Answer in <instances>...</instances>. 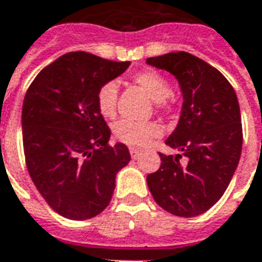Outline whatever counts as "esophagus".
<instances>
[{"label":"esophagus","mask_w":262,"mask_h":262,"mask_svg":"<svg viewBox=\"0 0 262 262\" xmlns=\"http://www.w3.org/2000/svg\"><path fill=\"white\" fill-rule=\"evenodd\" d=\"M140 155H142V150H139V149H135V147H132V149H130V156H132V159H135V160H136L137 157L140 156Z\"/></svg>","instance_id":"obj_1"}]
</instances>
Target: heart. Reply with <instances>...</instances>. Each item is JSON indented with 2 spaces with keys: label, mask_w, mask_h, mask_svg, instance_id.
Returning a JSON list of instances; mask_svg holds the SVG:
<instances>
[{
  "label": "heart",
  "mask_w": 262,
  "mask_h": 262,
  "mask_svg": "<svg viewBox=\"0 0 262 262\" xmlns=\"http://www.w3.org/2000/svg\"><path fill=\"white\" fill-rule=\"evenodd\" d=\"M135 82L159 107L164 105V100L171 95L169 82L162 75L153 71L137 74L135 76ZM116 100H118V85L116 82H107L98 91V96H96V103L100 115L105 118H113L116 115ZM162 126L155 122L137 123L132 120H119L113 126V135L119 142L133 147H144L153 139L162 136Z\"/></svg>",
  "instance_id": "obj_1"
}]
</instances>
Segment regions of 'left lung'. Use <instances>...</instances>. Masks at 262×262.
Listing matches in <instances>:
<instances>
[{"instance_id":"8db88e82","label":"left lung","mask_w":262,"mask_h":262,"mask_svg":"<svg viewBox=\"0 0 262 262\" xmlns=\"http://www.w3.org/2000/svg\"><path fill=\"white\" fill-rule=\"evenodd\" d=\"M146 63L173 75L183 96L180 118L166 144L180 155H160L147 176L153 199L179 217L206 213L220 200L238 166L243 146L237 95L224 75L187 52L147 58ZM182 156L186 162H180Z\"/></svg>"}]
</instances>
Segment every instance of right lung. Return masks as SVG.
Masks as SVG:
<instances>
[{"label":"right lung","instance_id":"right-lung-1","mask_svg":"<svg viewBox=\"0 0 262 262\" xmlns=\"http://www.w3.org/2000/svg\"><path fill=\"white\" fill-rule=\"evenodd\" d=\"M130 62L88 52L62 55L36 75L23 103V142L29 176L58 214L89 220L112 200L116 174L130 162L126 144L109 146L111 130L98 91Z\"/></svg>","mask_w":262,"mask_h":262}]
</instances>
